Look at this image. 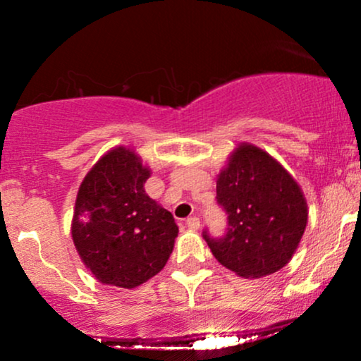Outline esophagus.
<instances>
[{
	"instance_id": "34e87169",
	"label": "esophagus",
	"mask_w": 361,
	"mask_h": 361,
	"mask_svg": "<svg viewBox=\"0 0 361 361\" xmlns=\"http://www.w3.org/2000/svg\"><path fill=\"white\" fill-rule=\"evenodd\" d=\"M185 225L189 230H199L200 228V220L197 216H190V219L185 220Z\"/></svg>"
}]
</instances>
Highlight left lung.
Returning <instances> with one entry per match:
<instances>
[{
    "mask_svg": "<svg viewBox=\"0 0 361 361\" xmlns=\"http://www.w3.org/2000/svg\"><path fill=\"white\" fill-rule=\"evenodd\" d=\"M216 202L228 215L221 238H204L225 268L263 278L289 263L307 225V202L293 176L268 152L241 142L216 179Z\"/></svg>",
    "mask_w": 361,
    "mask_h": 361,
    "instance_id": "obj_1",
    "label": "left lung"
}]
</instances>
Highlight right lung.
Instances as JSON below:
<instances>
[{
    "mask_svg": "<svg viewBox=\"0 0 361 361\" xmlns=\"http://www.w3.org/2000/svg\"><path fill=\"white\" fill-rule=\"evenodd\" d=\"M149 167L125 146L88 171L72 219L73 245L102 284L133 289L164 268L179 226L145 190Z\"/></svg>",
    "mask_w": 361,
    "mask_h": 361,
    "instance_id": "right-lung-1",
    "label": "right lung"
}]
</instances>
